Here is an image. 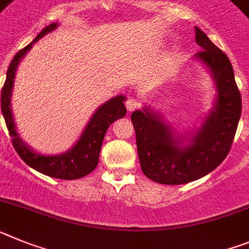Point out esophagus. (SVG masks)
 Listing matches in <instances>:
<instances>
[{
  "instance_id": "esophagus-1",
  "label": "esophagus",
  "mask_w": 249,
  "mask_h": 249,
  "mask_svg": "<svg viewBox=\"0 0 249 249\" xmlns=\"http://www.w3.org/2000/svg\"><path fill=\"white\" fill-rule=\"evenodd\" d=\"M139 107V101L137 100V99L134 98H129L126 100V109L127 111H134L135 109H138Z\"/></svg>"
}]
</instances>
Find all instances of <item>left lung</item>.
I'll list each match as a JSON object with an SVG mask.
<instances>
[{
  "label": "left lung",
  "mask_w": 249,
  "mask_h": 249,
  "mask_svg": "<svg viewBox=\"0 0 249 249\" xmlns=\"http://www.w3.org/2000/svg\"><path fill=\"white\" fill-rule=\"evenodd\" d=\"M196 41L202 49L196 57L211 69L218 95L214 110L192 138V142L180 148L169 125L148 109L131 114L142 173L160 184H184L214 170L232 148L241 118V92L228 56L198 27Z\"/></svg>",
  "instance_id": "8db88e82"
}]
</instances>
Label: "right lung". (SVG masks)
Returning <instances> with one entry per match:
<instances>
[{
  "label": "right lung",
  "instance_id": "add662e5",
  "mask_svg": "<svg viewBox=\"0 0 249 249\" xmlns=\"http://www.w3.org/2000/svg\"><path fill=\"white\" fill-rule=\"evenodd\" d=\"M57 27V23H51L45 27L40 34L36 36L31 44H29L22 50L15 55L7 69V76H6L5 85L1 91V110L5 118L6 125H7L8 133L12 138V145L17 154L20 155L21 159L25 161L32 169L42 173L45 176L53 177L57 179H65V180H72L88 176L96 168L99 163V155H100L101 145L105 137L107 127L118 119L124 118L126 114V107L124 105L125 98L123 95H119L115 98L110 99L107 103L101 105L94 115L91 120L86 125L83 135L80 137L79 142L72 146V149L64 154L50 157V155H41L35 153L34 150L26 146L25 142L21 140L18 134L15 129L14 119L10 107L11 92L14 86L15 73H16L17 65L20 64L21 59L26 55V53L32 47V44L40 40L42 36L51 32Z\"/></svg>",
  "mask_w": 249,
  "mask_h": 249
}]
</instances>
